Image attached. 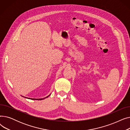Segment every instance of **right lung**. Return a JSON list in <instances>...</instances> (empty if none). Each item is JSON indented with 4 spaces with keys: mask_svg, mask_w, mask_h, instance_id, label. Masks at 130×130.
I'll return each instance as SVG.
<instances>
[{
    "mask_svg": "<svg viewBox=\"0 0 130 130\" xmlns=\"http://www.w3.org/2000/svg\"><path fill=\"white\" fill-rule=\"evenodd\" d=\"M50 95H51V94H50ZM50 95H49L48 96H46V98H43V99H31V98H28L24 97V96H23V97H24V98H27V99H30V100H44V99H46V98H47Z\"/></svg>",
    "mask_w": 130,
    "mask_h": 130,
    "instance_id": "right-lung-1",
    "label": "right lung"
}]
</instances>
